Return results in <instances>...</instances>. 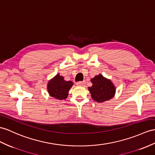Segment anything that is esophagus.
I'll use <instances>...</instances> for the list:
<instances>
[{
	"label": "esophagus",
	"mask_w": 155,
	"mask_h": 155,
	"mask_svg": "<svg viewBox=\"0 0 155 155\" xmlns=\"http://www.w3.org/2000/svg\"><path fill=\"white\" fill-rule=\"evenodd\" d=\"M85 81H79V82H78L77 83V85H78V86H85Z\"/></svg>",
	"instance_id": "obj_1"
}]
</instances>
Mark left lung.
Segmentation results:
<instances>
[{"mask_svg":"<svg viewBox=\"0 0 155 155\" xmlns=\"http://www.w3.org/2000/svg\"><path fill=\"white\" fill-rule=\"evenodd\" d=\"M93 85L89 87L91 97L98 103H103L111 99L115 95L116 87L110 80L99 74L91 80Z\"/></svg>","mask_w":155,"mask_h":155,"instance_id":"left-lung-1","label":"left lung"}]
</instances>
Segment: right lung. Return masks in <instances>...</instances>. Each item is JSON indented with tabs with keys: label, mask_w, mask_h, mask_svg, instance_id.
<instances>
[{
	"label": "right lung",
	"mask_w": 155,
	"mask_h": 155,
	"mask_svg": "<svg viewBox=\"0 0 155 155\" xmlns=\"http://www.w3.org/2000/svg\"><path fill=\"white\" fill-rule=\"evenodd\" d=\"M74 85L71 81H66L63 76L56 74L48 82L47 91L49 95L58 100L66 99L68 92Z\"/></svg>",
	"instance_id": "add662e5"
}]
</instances>
